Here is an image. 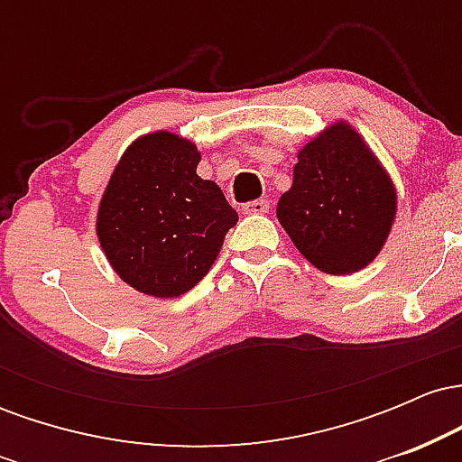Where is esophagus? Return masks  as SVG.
Listing matches in <instances>:
<instances>
[{"mask_svg": "<svg viewBox=\"0 0 462 462\" xmlns=\"http://www.w3.org/2000/svg\"><path fill=\"white\" fill-rule=\"evenodd\" d=\"M241 210L245 215H264L269 213V201L267 199H254L241 206Z\"/></svg>", "mask_w": 462, "mask_h": 462, "instance_id": "1", "label": "esophagus"}]
</instances>
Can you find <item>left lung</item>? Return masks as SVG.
I'll use <instances>...</instances> for the list:
<instances>
[{
  "mask_svg": "<svg viewBox=\"0 0 462 462\" xmlns=\"http://www.w3.org/2000/svg\"><path fill=\"white\" fill-rule=\"evenodd\" d=\"M395 213L393 180L347 121L301 147L293 184L275 210L301 256L332 275L367 267L384 247Z\"/></svg>",
  "mask_w": 462,
  "mask_h": 462,
  "instance_id": "1",
  "label": "left lung"
}]
</instances>
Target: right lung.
<instances>
[{
  "instance_id": "right-lung-1",
  "label": "right lung",
  "mask_w": 462,
  "mask_h": 462,
  "mask_svg": "<svg viewBox=\"0 0 462 462\" xmlns=\"http://www.w3.org/2000/svg\"><path fill=\"white\" fill-rule=\"evenodd\" d=\"M198 145L173 132L124 152L97 208L99 245L115 273L152 298H178L208 273L238 215L198 176Z\"/></svg>"
}]
</instances>
